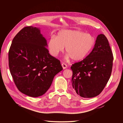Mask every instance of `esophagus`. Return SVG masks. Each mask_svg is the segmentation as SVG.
<instances>
[{"label": "esophagus", "instance_id": "obj_1", "mask_svg": "<svg viewBox=\"0 0 123 123\" xmlns=\"http://www.w3.org/2000/svg\"><path fill=\"white\" fill-rule=\"evenodd\" d=\"M62 66L63 69H66V68H67V65H66V64L65 63H63L62 64Z\"/></svg>", "mask_w": 123, "mask_h": 123}]
</instances>
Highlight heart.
<instances>
[{"label":"heart","mask_w":123,"mask_h":123,"mask_svg":"<svg viewBox=\"0 0 123 123\" xmlns=\"http://www.w3.org/2000/svg\"><path fill=\"white\" fill-rule=\"evenodd\" d=\"M94 37L79 30H64L60 31L56 37H51L48 42L50 54L56 57L65 47L66 57L73 61H80L85 58L93 48Z\"/></svg>","instance_id":"obj_1"}]
</instances>
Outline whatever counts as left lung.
<instances>
[{
    "label": "left lung",
    "mask_w": 123,
    "mask_h": 123,
    "mask_svg": "<svg viewBox=\"0 0 123 123\" xmlns=\"http://www.w3.org/2000/svg\"><path fill=\"white\" fill-rule=\"evenodd\" d=\"M113 59L107 38L99 35L91 52L71 67L72 87L76 93L86 98L99 95L110 78Z\"/></svg>",
    "instance_id": "1"
}]
</instances>
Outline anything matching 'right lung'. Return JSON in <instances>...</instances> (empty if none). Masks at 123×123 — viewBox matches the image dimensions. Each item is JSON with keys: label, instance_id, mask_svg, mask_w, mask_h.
<instances>
[{"label": "right lung", "instance_id": "obj_1", "mask_svg": "<svg viewBox=\"0 0 123 123\" xmlns=\"http://www.w3.org/2000/svg\"><path fill=\"white\" fill-rule=\"evenodd\" d=\"M39 29L25 27L14 37L8 53L9 67L19 91L32 97L44 94L54 76L63 70L60 60L50 55Z\"/></svg>", "mask_w": 123, "mask_h": 123}]
</instances>
